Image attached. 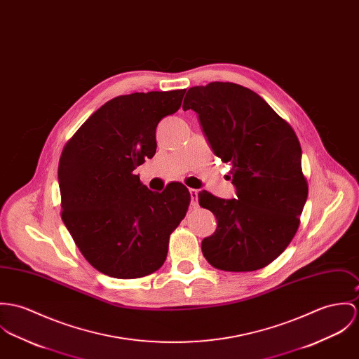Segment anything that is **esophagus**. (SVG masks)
<instances>
[{
	"mask_svg": "<svg viewBox=\"0 0 359 359\" xmlns=\"http://www.w3.org/2000/svg\"><path fill=\"white\" fill-rule=\"evenodd\" d=\"M191 194V205L196 207L197 205V196H198V191L197 189H189Z\"/></svg>",
	"mask_w": 359,
	"mask_h": 359,
	"instance_id": "esophagus-1",
	"label": "esophagus"
}]
</instances>
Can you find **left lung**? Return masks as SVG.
<instances>
[{
	"label": "left lung",
	"mask_w": 359,
	"mask_h": 359,
	"mask_svg": "<svg viewBox=\"0 0 359 359\" xmlns=\"http://www.w3.org/2000/svg\"><path fill=\"white\" fill-rule=\"evenodd\" d=\"M182 108L195 111L212 152L231 165L237 196L198 194L218 224L201 241L204 258L226 271L267 266L294 238L309 194L294 129L259 95L231 82L191 88Z\"/></svg>",
	"instance_id": "8db88e82"
}]
</instances>
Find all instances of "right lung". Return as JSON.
Instances as JSON below:
<instances>
[{"label": "right lung", "mask_w": 359, "mask_h": 359, "mask_svg": "<svg viewBox=\"0 0 359 359\" xmlns=\"http://www.w3.org/2000/svg\"><path fill=\"white\" fill-rule=\"evenodd\" d=\"M185 89L112 98L65 144L59 162L62 219L95 269L114 278L158 270L191 194L171 182L162 194L134 170L156 152V128L177 112Z\"/></svg>", "instance_id": "1"}]
</instances>
